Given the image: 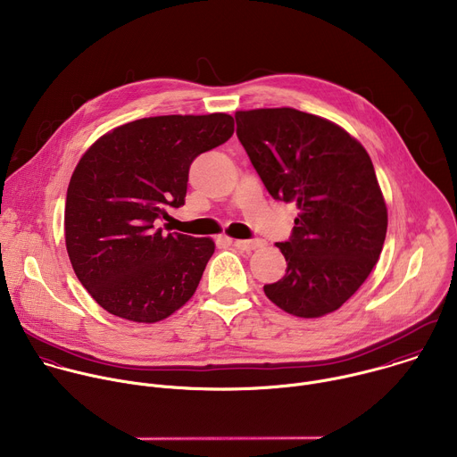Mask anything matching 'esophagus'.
I'll use <instances>...</instances> for the list:
<instances>
[{
	"label": "esophagus",
	"mask_w": 457,
	"mask_h": 457,
	"mask_svg": "<svg viewBox=\"0 0 457 457\" xmlns=\"http://www.w3.org/2000/svg\"><path fill=\"white\" fill-rule=\"evenodd\" d=\"M233 245L242 251H251L262 245V240H233Z\"/></svg>",
	"instance_id": "obj_1"
}]
</instances>
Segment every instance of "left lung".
Returning a JSON list of instances; mask_svg holds the SVG:
<instances>
[{
    "label": "left lung",
    "mask_w": 457,
    "mask_h": 457,
    "mask_svg": "<svg viewBox=\"0 0 457 457\" xmlns=\"http://www.w3.org/2000/svg\"><path fill=\"white\" fill-rule=\"evenodd\" d=\"M237 137L277 201L298 217L286 242L284 278L264 286L289 314L340 309L376 266L386 206L365 148L338 124L295 108L237 112Z\"/></svg>",
    "instance_id": "8db88e82"
}]
</instances>
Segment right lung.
Returning a JSON list of instances; mask_svg holds the SVG:
<instances>
[{
	"label": "right lung",
	"instance_id": "right-lung-1",
	"mask_svg": "<svg viewBox=\"0 0 457 457\" xmlns=\"http://www.w3.org/2000/svg\"><path fill=\"white\" fill-rule=\"evenodd\" d=\"M233 129L228 113L146 117L112 129L81 157L64 242L79 282L110 314L155 323L193 296L215 244L166 233L157 220L184 204L195 157Z\"/></svg>",
	"mask_w": 457,
	"mask_h": 457
}]
</instances>
